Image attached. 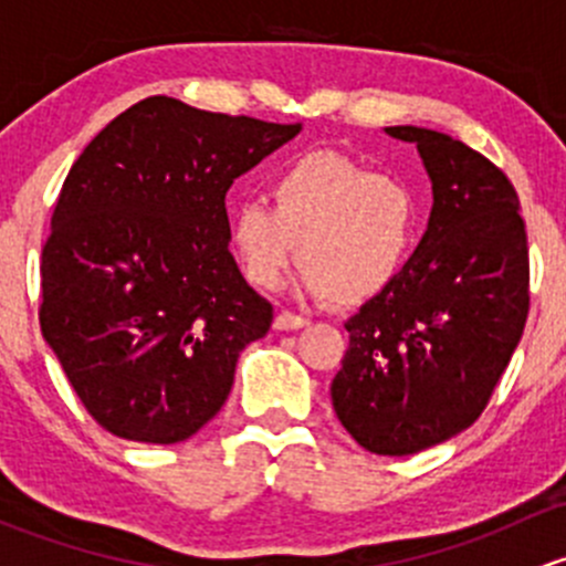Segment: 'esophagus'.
<instances>
[{
	"label": "esophagus",
	"mask_w": 566,
	"mask_h": 566,
	"mask_svg": "<svg viewBox=\"0 0 566 566\" xmlns=\"http://www.w3.org/2000/svg\"><path fill=\"white\" fill-rule=\"evenodd\" d=\"M304 325H310V317L295 315V312H279V315L273 317V328L276 331H298L304 328Z\"/></svg>",
	"instance_id": "esophagus-1"
}]
</instances>
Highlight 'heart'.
Wrapping results in <instances>:
<instances>
[{"label": "heart", "mask_w": 566, "mask_h": 566, "mask_svg": "<svg viewBox=\"0 0 566 566\" xmlns=\"http://www.w3.org/2000/svg\"><path fill=\"white\" fill-rule=\"evenodd\" d=\"M268 197L271 208L238 205L227 227L238 268L260 290L282 282L298 243L306 290L356 306L384 293L413 249V191L339 153L293 158L271 177Z\"/></svg>", "instance_id": "heart-1"}]
</instances>
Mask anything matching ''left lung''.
<instances>
[{"label":"left lung","mask_w":566,"mask_h":566,"mask_svg":"<svg viewBox=\"0 0 566 566\" xmlns=\"http://www.w3.org/2000/svg\"><path fill=\"white\" fill-rule=\"evenodd\" d=\"M432 180L419 249L345 323L331 402L367 452L402 458L471 427L488 408L528 317V238L510 177L460 139L416 125Z\"/></svg>","instance_id":"8db88e82"}]
</instances>
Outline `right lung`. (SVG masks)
<instances>
[{"label": "right lung", "instance_id": "1", "mask_svg": "<svg viewBox=\"0 0 566 566\" xmlns=\"http://www.w3.org/2000/svg\"><path fill=\"white\" fill-rule=\"evenodd\" d=\"M298 130L153 95L71 167L40 256V331L112 436L180 443L221 410L273 319L227 249L224 197Z\"/></svg>", "mask_w": 566, "mask_h": 566}]
</instances>
